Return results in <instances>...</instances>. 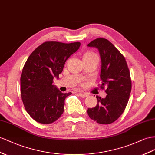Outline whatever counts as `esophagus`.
<instances>
[{
  "mask_svg": "<svg viewBox=\"0 0 155 155\" xmlns=\"http://www.w3.org/2000/svg\"><path fill=\"white\" fill-rule=\"evenodd\" d=\"M78 94H79V96H80L81 97H83V98L86 97L87 96H88V95H87L85 93H79Z\"/></svg>",
  "mask_w": 155,
  "mask_h": 155,
  "instance_id": "1",
  "label": "esophagus"
}]
</instances>
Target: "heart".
<instances>
[{"label":"heart","mask_w":155,"mask_h":155,"mask_svg":"<svg viewBox=\"0 0 155 155\" xmlns=\"http://www.w3.org/2000/svg\"><path fill=\"white\" fill-rule=\"evenodd\" d=\"M95 54H94V53H92V52H86L84 55V56H86V55H94Z\"/></svg>","instance_id":"obj_1"}]
</instances>
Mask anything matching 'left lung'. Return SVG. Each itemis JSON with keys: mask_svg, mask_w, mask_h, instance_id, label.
Returning <instances> with one entry per match:
<instances>
[{"mask_svg": "<svg viewBox=\"0 0 155 155\" xmlns=\"http://www.w3.org/2000/svg\"><path fill=\"white\" fill-rule=\"evenodd\" d=\"M100 55L101 88H107L105 98L96 96L97 104L88 109V116L99 124H109L120 117L128 102L132 89L130 71L124 57L108 40L98 38L90 42Z\"/></svg>", "mask_w": 155, "mask_h": 155, "instance_id": "obj_1", "label": "left lung"}]
</instances>
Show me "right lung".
<instances>
[{"mask_svg":"<svg viewBox=\"0 0 155 155\" xmlns=\"http://www.w3.org/2000/svg\"><path fill=\"white\" fill-rule=\"evenodd\" d=\"M80 42H45L27 59L21 76V95L26 111L35 121L50 124L61 116L65 99L72 94L62 93L55 85L65 63L78 50Z\"/></svg>","mask_w":155,"mask_h":155,"instance_id":"obj_1","label":"right lung"}]
</instances>
